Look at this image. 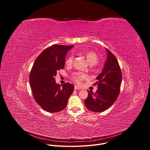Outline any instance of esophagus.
<instances>
[{"label":"esophagus","mask_w":150,"mask_h":150,"mask_svg":"<svg viewBox=\"0 0 150 150\" xmlns=\"http://www.w3.org/2000/svg\"><path fill=\"white\" fill-rule=\"evenodd\" d=\"M74 89H75V90H80V89H81V88H80V87H78L77 85H75Z\"/></svg>","instance_id":"34e87169"}]
</instances>
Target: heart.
Returning <instances> with one entry per match:
<instances>
[{
	"label": "heart",
	"mask_w": 150,
	"mask_h": 150,
	"mask_svg": "<svg viewBox=\"0 0 150 150\" xmlns=\"http://www.w3.org/2000/svg\"><path fill=\"white\" fill-rule=\"evenodd\" d=\"M83 54L85 58H86L87 62L91 65H95L96 64L98 63L99 60V58L97 54L94 51H92V50L86 51L83 53ZM73 59H74L73 56H69L66 60V62H65L66 65L69 67L71 66L73 62ZM86 78H87L86 75L81 72H75L72 75V78L73 79V80L78 83H80L82 80L86 79Z\"/></svg>",
	"instance_id": "b5f03b06"
}]
</instances>
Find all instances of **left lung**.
Wrapping results in <instances>:
<instances>
[{
  "mask_svg": "<svg viewBox=\"0 0 150 150\" xmlns=\"http://www.w3.org/2000/svg\"><path fill=\"white\" fill-rule=\"evenodd\" d=\"M103 71L96 78L98 85L96 93L87 91L88 97L84 101L87 108L94 112H102L111 107L116 100L120 89L122 72L115 56L108 49Z\"/></svg>",
  "mask_w": 150,
  "mask_h": 150,
  "instance_id": "obj_1",
  "label": "left lung"
}]
</instances>
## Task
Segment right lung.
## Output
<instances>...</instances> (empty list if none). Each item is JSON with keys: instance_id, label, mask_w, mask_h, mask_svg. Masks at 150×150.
Returning a JSON list of instances; mask_svg holds the SVG:
<instances>
[{"instance_id": "1", "label": "right lung", "mask_w": 150, "mask_h": 150, "mask_svg": "<svg viewBox=\"0 0 150 150\" xmlns=\"http://www.w3.org/2000/svg\"><path fill=\"white\" fill-rule=\"evenodd\" d=\"M74 46L53 45L42 51L35 59L30 74L33 97L45 111L56 113L65 109L74 89V85L56 83L57 71L64 68L67 52Z\"/></svg>"}]
</instances>
